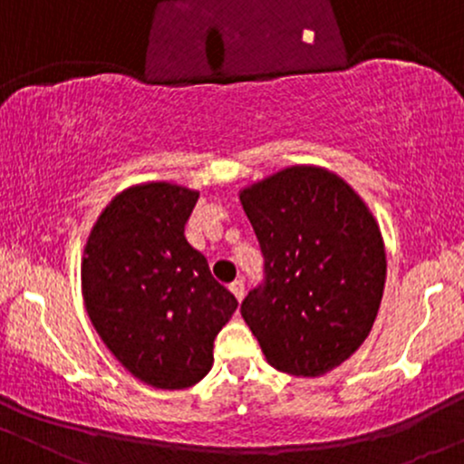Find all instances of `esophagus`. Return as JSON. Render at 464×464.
Returning <instances> with one entry per match:
<instances>
[{
  "instance_id": "obj_1",
  "label": "esophagus",
  "mask_w": 464,
  "mask_h": 464,
  "mask_svg": "<svg viewBox=\"0 0 464 464\" xmlns=\"http://www.w3.org/2000/svg\"><path fill=\"white\" fill-rule=\"evenodd\" d=\"M228 290L233 292V296H236L237 301H242V299H244V295H246V287H244V281H242V279L233 281V284L228 285Z\"/></svg>"
}]
</instances>
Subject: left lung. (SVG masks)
<instances>
[{"instance_id":"8db88e82","label":"left lung","mask_w":464,"mask_h":464,"mask_svg":"<svg viewBox=\"0 0 464 464\" xmlns=\"http://www.w3.org/2000/svg\"><path fill=\"white\" fill-rule=\"evenodd\" d=\"M264 255L242 316L276 371L318 377L369 335L386 281L380 227L338 174L292 165L239 191Z\"/></svg>"}]
</instances>
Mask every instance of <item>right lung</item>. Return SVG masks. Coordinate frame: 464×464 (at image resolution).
<instances>
[{"label": "right lung", "instance_id": "1", "mask_svg": "<svg viewBox=\"0 0 464 464\" xmlns=\"http://www.w3.org/2000/svg\"><path fill=\"white\" fill-rule=\"evenodd\" d=\"M198 191L143 183L106 205L84 246L82 296L95 332L137 380L163 391L198 384L237 301L189 246Z\"/></svg>", "mask_w": 464, "mask_h": 464}]
</instances>
